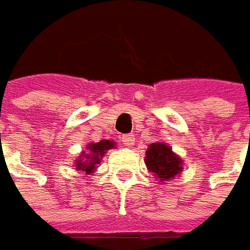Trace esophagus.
Listing matches in <instances>:
<instances>
[{
  "instance_id": "esophagus-1",
  "label": "esophagus",
  "mask_w": 250,
  "mask_h": 250,
  "mask_svg": "<svg viewBox=\"0 0 250 250\" xmlns=\"http://www.w3.org/2000/svg\"><path fill=\"white\" fill-rule=\"evenodd\" d=\"M120 142L125 145V146H133L134 145V134H122L120 137Z\"/></svg>"
}]
</instances>
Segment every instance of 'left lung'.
<instances>
[{
	"label": "left lung",
	"mask_w": 250,
	"mask_h": 250,
	"mask_svg": "<svg viewBox=\"0 0 250 250\" xmlns=\"http://www.w3.org/2000/svg\"><path fill=\"white\" fill-rule=\"evenodd\" d=\"M146 165L156 179L166 182L179 174L182 167V160L171 151L167 145L151 143L146 151Z\"/></svg>",
	"instance_id": "obj_1"
}]
</instances>
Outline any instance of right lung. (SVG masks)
Segmentation results:
<instances>
[{"label": "right lung", "instance_id": "right-lung-1", "mask_svg": "<svg viewBox=\"0 0 250 250\" xmlns=\"http://www.w3.org/2000/svg\"><path fill=\"white\" fill-rule=\"evenodd\" d=\"M114 147V143L113 142H108V140H102L99 143H93L88 146L90 153L87 154H83L77 160L76 163V167H79V170L85 171L87 174H90L91 171L96 169V165L100 163L102 157L104 156L105 150Z\"/></svg>", "mask_w": 250, "mask_h": 250}]
</instances>
